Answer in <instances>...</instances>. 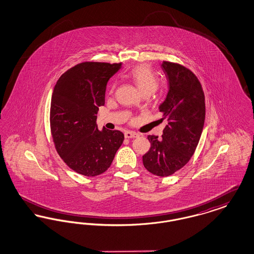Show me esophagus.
I'll list each match as a JSON object with an SVG mask.
<instances>
[{
  "mask_svg": "<svg viewBox=\"0 0 254 254\" xmlns=\"http://www.w3.org/2000/svg\"><path fill=\"white\" fill-rule=\"evenodd\" d=\"M139 135L137 133L133 132V131H126L125 132V137L127 139H131V138H137Z\"/></svg>",
  "mask_w": 254,
  "mask_h": 254,
  "instance_id": "obj_1",
  "label": "esophagus"
}]
</instances>
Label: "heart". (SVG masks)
<instances>
[{
    "instance_id": "obj_1",
    "label": "heart",
    "mask_w": 254,
    "mask_h": 254,
    "mask_svg": "<svg viewBox=\"0 0 254 254\" xmlns=\"http://www.w3.org/2000/svg\"><path fill=\"white\" fill-rule=\"evenodd\" d=\"M127 77L132 81L143 94H151L157 88L158 80L155 74L147 64H138L127 73ZM114 89L111 87L110 92Z\"/></svg>"
}]
</instances>
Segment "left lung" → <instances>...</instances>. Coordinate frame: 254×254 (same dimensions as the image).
<instances>
[{
  "label": "left lung",
  "instance_id": "obj_1",
  "mask_svg": "<svg viewBox=\"0 0 254 254\" xmlns=\"http://www.w3.org/2000/svg\"><path fill=\"white\" fill-rule=\"evenodd\" d=\"M169 91L159 106L168 125L162 138L148 135L149 150L143 164L150 173L167 177L181 169L193 155L205 124V95L198 78L179 64L164 61Z\"/></svg>",
  "mask_w": 254,
  "mask_h": 254
}]
</instances>
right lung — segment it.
<instances>
[{"label":"right lung","mask_w":254,"mask_h":254,"mask_svg":"<svg viewBox=\"0 0 254 254\" xmlns=\"http://www.w3.org/2000/svg\"><path fill=\"white\" fill-rule=\"evenodd\" d=\"M121 66L122 63H81L64 73L54 87L50 105L53 142L64 162L79 174L104 173L123 144V132L99 130L96 125L107 84Z\"/></svg>","instance_id":"right-lung-1"}]
</instances>
